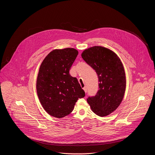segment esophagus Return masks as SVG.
Returning a JSON list of instances; mask_svg holds the SVG:
<instances>
[{
  "instance_id": "1",
  "label": "esophagus",
  "mask_w": 155,
  "mask_h": 155,
  "mask_svg": "<svg viewBox=\"0 0 155 155\" xmlns=\"http://www.w3.org/2000/svg\"><path fill=\"white\" fill-rule=\"evenodd\" d=\"M83 89H84V92L86 93V92H87V87L85 86V87H83Z\"/></svg>"
}]
</instances>
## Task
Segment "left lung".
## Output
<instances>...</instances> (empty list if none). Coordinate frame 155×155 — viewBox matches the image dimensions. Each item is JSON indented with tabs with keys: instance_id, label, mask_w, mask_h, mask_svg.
Wrapping results in <instances>:
<instances>
[{
	"instance_id": "obj_1",
	"label": "left lung",
	"mask_w": 155,
	"mask_h": 155,
	"mask_svg": "<svg viewBox=\"0 0 155 155\" xmlns=\"http://www.w3.org/2000/svg\"><path fill=\"white\" fill-rule=\"evenodd\" d=\"M83 59L98 75L99 89L87 98L92 111L104 117L114 111L124 96L126 79L124 68L117 55L101 46L89 48L81 54Z\"/></svg>"
}]
</instances>
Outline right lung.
<instances>
[{"label": "right lung", "instance_id": "right-lung-1", "mask_svg": "<svg viewBox=\"0 0 155 155\" xmlns=\"http://www.w3.org/2000/svg\"><path fill=\"white\" fill-rule=\"evenodd\" d=\"M78 54L73 48L54 50L41 64L36 81L37 94L45 111L57 118L74 110L78 98L85 96L78 80L69 74Z\"/></svg>", "mask_w": 155, "mask_h": 155}]
</instances>
